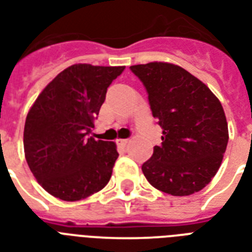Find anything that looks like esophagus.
<instances>
[{"mask_svg": "<svg viewBox=\"0 0 252 252\" xmlns=\"http://www.w3.org/2000/svg\"><path fill=\"white\" fill-rule=\"evenodd\" d=\"M116 142H118V145L120 146H126V144L129 142V140H128V138H119V140H116Z\"/></svg>", "mask_w": 252, "mask_h": 252, "instance_id": "obj_1", "label": "esophagus"}]
</instances>
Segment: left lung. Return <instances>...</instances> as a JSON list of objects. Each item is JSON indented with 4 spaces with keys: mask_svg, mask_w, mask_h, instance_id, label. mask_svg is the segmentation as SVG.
Returning <instances> with one entry per match:
<instances>
[{
    "mask_svg": "<svg viewBox=\"0 0 252 252\" xmlns=\"http://www.w3.org/2000/svg\"><path fill=\"white\" fill-rule=\"evenodd\" d=\"M162 128V144L142 165L154 188L172 196L203 189L219 171L229 141L221 103L186 69L168 63L133 65Z\"/></svg>",
    "mask_w": 252,
    "mask_h": 252,
    "instance_id": "8db88e82",
    "label": "left lung"
}]
</instances>
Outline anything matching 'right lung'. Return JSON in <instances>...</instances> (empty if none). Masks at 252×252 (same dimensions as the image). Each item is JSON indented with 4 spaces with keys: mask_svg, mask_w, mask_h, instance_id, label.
Listing matches in <instances>:
<instances>
[{
    "mask_svg": "<svg viewBox=\"0 0 252 252\" xmlns=\"http://www.w3.org/2000/svg\"><path fill=\"white\" fill-rule=\"evenodd\" d=\"M126 66L74 64L41 91L26 118L25 156L41 187L78 201L100 191L112 175L115 142L91 137L107 87Z\"/></svg>",
    "mask_w": 252,
    "mask_h": 252,
    "instance_id": "add662e5",
    "label": "right lung"
}]
</instances>
